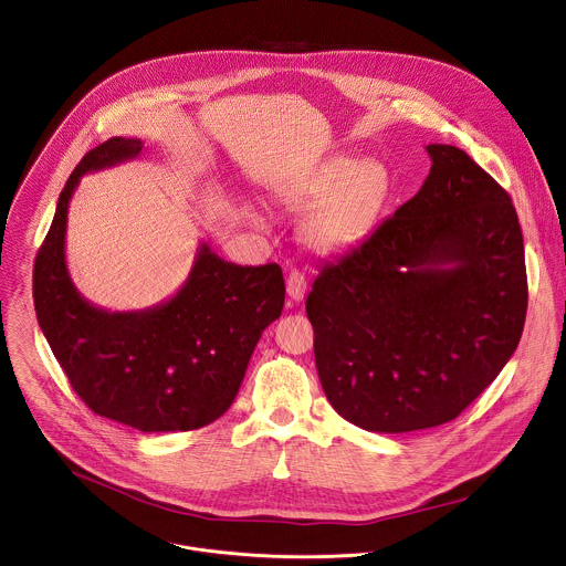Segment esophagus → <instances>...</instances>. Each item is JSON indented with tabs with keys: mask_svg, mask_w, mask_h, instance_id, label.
<instances>
[{
	"mask_svg": "<svg viewBox=\"0 0 566 566\" xmlns=\"http://www.w3.org/2000/svg\"><path fill=\"white\" fill-rule=\"evenodd\" d=\"M286 293H289V300L300 304L304 302L306 293H308V284H306V277L302 271H291L289 277H286Z\"/></svg>",
	"mask_w": 566,
	"mask_h": 566,
	"instance_id": "obj_1",
	"label": "esophagus"
}]
</instances>
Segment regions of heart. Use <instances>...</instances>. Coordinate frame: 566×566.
Here are the masks:
<instances>
[{"label": "heart", "mask_w": 566, "mask_h": 566, "mask_svg": "<svg viewBox=\"0 0 566 566\" xmlns=\"http://www.w3.org/2000/svg\"><path fill=\"white\" fill-rule=\"evenodd\" d=\"M395 192L386 163L336 156L286 192L293 208H313L300 221V241L318 255H343L376 232Z\"/></svg>", "instance_id": "obj_1"}]
</instances>
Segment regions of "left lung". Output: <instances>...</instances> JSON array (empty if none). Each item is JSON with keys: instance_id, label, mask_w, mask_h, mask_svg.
Instances as JSON below:
<instances>
[{"instance_id": "8db88e82", "label": "left lung", "mask_w": 566, "mask_h": 566, "mask_svg": "<svg viewBox=\"0 0 566 566\" xmlns=\"http://www.w3.org/2000/svg\"><path fill=\"white\" fill-rule=\"evenodd\" d=\"M419 192L306 300L332 408L381 434L455 419L512 358L527 311L523 234L507 192L453 145H426Z\"/></svg>"}]
</instances>
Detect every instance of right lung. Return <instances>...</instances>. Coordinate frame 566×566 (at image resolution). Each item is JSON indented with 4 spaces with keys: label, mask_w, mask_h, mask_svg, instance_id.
<instances>
[{
    "label": "right lung",
    "mask_w": 566,
    "mask_h": 566,
    "mask_svg": "<svg viewBox=\"0 0 566 566\" xmlns=\"http://www.w3.org/2000/svg\"><path fill=\"white\" fill-rule=\"evenodd\" d=\"M143 151L115 136L69 176L34 262L39 325L80 399L99 417L140 432H189L217 421L234 401L253 349L284 308L277 264L241 266L199 241L185 284L143 311L88 302L66 266V214L82 176Z\"/></svg>",
    "instance_id": "1"
}]
</instances>
